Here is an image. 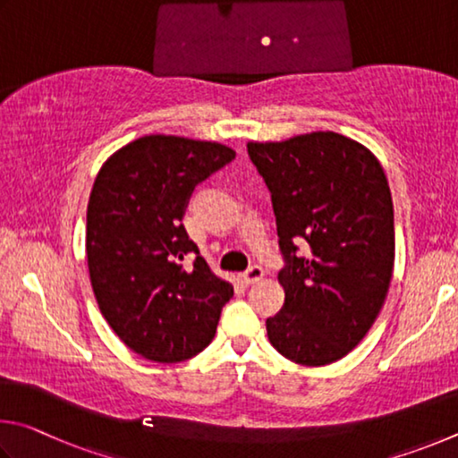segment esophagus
I'll return each instance as SVG.
<instances>
[{"label": "esophagus", "instance_id": "esophagus-1", "mask_svg": "<svg viewBox=\"0 0 458 458\" xmlns=\"http://www.w3.org/2000/svg\"><path fill=\"white\" fill-rule=\"evenodd\" d=\"M263 276H266V269H263L261 266H251L247 271H243L242 274V282L245 285H251V284H258L259 279H263Z\"/></svg>", "mask_w": 458, "mask_h": 458}]
</instances>
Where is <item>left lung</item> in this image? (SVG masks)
Segmentation results:
<instances>
[{
	"label": "left lung",
	"instance_id": "obj_1",
	"mask_svg": "<svg viewBox=\"0 0 458 458\" xmlns=\"http://www.w3.org/2000/svg\"><path fill=\"white\" fill-rule=\"evenodd\" d=\"M247 155L274 205L285 301L267 318L269 342L303 366L354 350L386 300L394 269V208L370 150L338 132L250 142ZM309 243L300 256L298 242Z\"/></svg>",
	"mask_w": 458,
	"mask_h": 458
}]
</instances>
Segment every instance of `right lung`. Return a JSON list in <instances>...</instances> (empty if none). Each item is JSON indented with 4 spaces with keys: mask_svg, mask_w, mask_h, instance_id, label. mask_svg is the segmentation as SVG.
Here are the masks:
<instances>
[{
    "mask_svg": "<svg viewBox=\"0 0 458 458\" xmlns=\"http://www.w3.org/2000/svg\"><path fill=\"white\" fill-rule=\"evenodd\" d=\"M233 158L223 144L150 134L116 150L96 176L86 213L92 290L104 319L142 358L197 356L233 298L182 225L197 184Z\"/></svg>",
    "mask_w": 458,
    "mask_h": 458,
    "instance_id": "obj_1",
    "label": "right lung"
}]
</instances>
